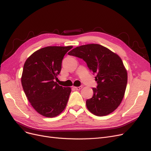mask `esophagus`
<instances>
[{
  "label": "esophagus",
  "mask_w": 151,
  "mask_h": 151,
  "mask_svg": "<svg viewBox=\"0 0 151 151\" xmlns=\"http://www.w3.org/2000/svg\"><path fill=\"white\" fill-rule=\"evenodd\" d=\"M74 88L76 89V90H80L82 88H83V86H79V87H74Z\"/></svg>",
  "instance_id": "34e87169"
}]
</instances>
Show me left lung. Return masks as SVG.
Segmentation results:
<instances>
[{
	"label": "left lung",
	"instance_id": "obj_1",
	"mask_svg": "<svg viewBox=\"0 0 151 151\" xmlns=\"http://www.w3.org/2000/svg\"><path fill=\"white\" fill-rule=\"evenodd\" d=\"M68 54L83 58L97 75V88H93V97L86 101L88 110L98 116L115 111L124 97L127 84V71L121 58L99 44L81 45Z\"/></svg>",
	"mask_w": 151,
	"mask_h": 151
}]
</instances>
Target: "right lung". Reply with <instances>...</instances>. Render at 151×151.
Returning a JSON list of instances; mask_svg holds the SVG:
<instances>
[{"instance_id":"add662e5","label":"right lung","mask_w":151,"mask_h":151,"mask_svg":"<svg viewBox=\"0 0 151 151\" xmlns=\"http://www.w3.org/2000/svg\"><path fill=\"white\" fill-rule=\"evenodd\" d=\"M72 47L42 48L31 55L24 63L22 88L31 106L43 116H57L66 107L71 88L59 86L55 79L61 71L63 57Z\"/></svg>"}]
</instances>
